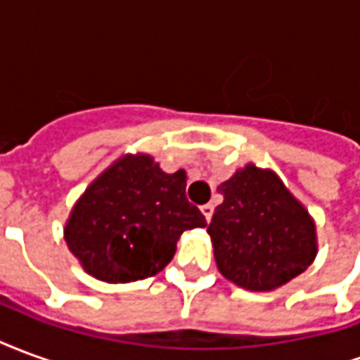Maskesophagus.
<instances>
[{
  "instance_id": "obj_1",
  "label": "esophagus",
  "mask_w": 360,
  "mask_h": 360,
  "mask_svg": "<svg viewBox=\"0 0 360 360\" xmlns=\"http://www.w3.org/2000/svg\"><path fill=\"white\" fill-rule=\"evenodd\" d=\"M200 212L204 214L206 221H210L212 214H214V206H212V204H204V206H200Z\"/></svg>"
}]
</instances>
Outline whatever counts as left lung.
Listing matches in <instances>:
<instances>
[{
    "label": "left lung",
    "instance_id": "obj_1",
    "mask_svg": "<svg viewBox=\"0 0 360 360\" xmlns=\"http://www.w3.org/2000/svg\"><path fill=\"white\" fill-rule=\"evenodd\" d=\"M208 235L219 274L247 291H274L318 255L316 224L278 173L247 164L218 187Z\"/></svg>",
    "mask_w": 360,
    "mask_h": 360
}]
</instances>
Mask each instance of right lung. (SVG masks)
Here are the masks:
<instances>
[{
  "label": "right lung",
  "instance_id": "add662e5",
  "mask_svg": "<svg viewBox=\"0 0 360 360\" xmlns=\"http://www.w3.org/2000/svg\"><path fill=\"white\" fill-rule=\"evenodd\" d=\"M185 188V169L165 173L144 152L117 158L75 202L63 227L67 247L105 283L152 278L172 262L183 231L206 226Z\"/></svg>",
  "mask_w": 360,
  "mask_h": 360
}]
</instances>
